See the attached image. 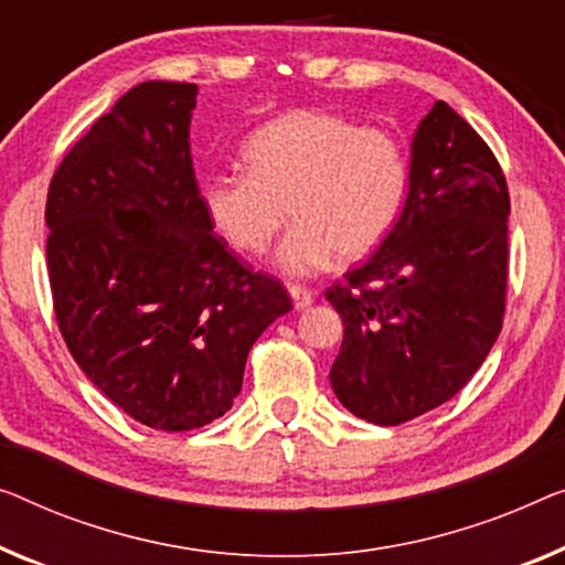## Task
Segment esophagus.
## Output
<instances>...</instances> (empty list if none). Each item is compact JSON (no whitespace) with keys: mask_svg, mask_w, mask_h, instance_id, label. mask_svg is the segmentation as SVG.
<instances>
[{"mask_svg":"<svg viewBox=\"0 0 565 565\" xmlns=\"http://www.w3.org/2000/svg\"><path fill=\"white\" fill-rule=\"evenodd\" d=\"M289 297H291V301H294V309H307L309 305H311V291L309 289H305V286H289Z\"/></svg>","mask_w":565,"mask_h":565,"instance_id":"34e87169","label":"esophagus"}]
</instances>
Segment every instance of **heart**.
Instances as JSON below:
<instances>
[{
    "instance_id": "heart-1",
    "label": "heart",
    "mask_w": 565,
    "mask_h": 565,
    "mask_svg": "<svg viewBox=\"0 0 565 565\" xmlns=\"http://www.w3.org/2000/svg\"><path fill=\"white\" fill-rule=\"evenodd\" d=\"M248 170L200 182L207 223L243 256L266 254L284 228L276 264L289 276L324 271L340 254L363 258L388 238L408 195V157L388 129L327 108H297L250 134Z\"/></svg>"
}]
</instances>
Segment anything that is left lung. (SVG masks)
<instances>
[{
    "instance_id": "1",
    "label": "left lung",
    "mask_w": 565,
    "mask_h": 565,
    "mask_svg": "<svg viewBox=\"0 0 565 565\" xmlns=\"http://www.w3.org/2000/svg\"><path fill=\"white\" fill-rule=\"evenodd\" d=\"M508 215L498 157L436 100L411 147L398 223L324 291L344 324L330 383L350 414L398 426L465 388L502 330Z\"/></svg>"
}]
</instances>
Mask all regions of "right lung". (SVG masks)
Masks as SVG:
<instances>
[{
    "instance_id": "1",
    "label": "right lung",
    "mask_w": 565,
    "mask_h": 565,
    "mask_svg": "<svg viewBox=\"0 0 565 565\" xmlns=\"http://www.w3.org/2000/svg\"><path fill=\"white\" fill-rule=\"evenodd\" d=\"M195 83L147 81L75 141L50 180L57 330L96 388L159 431L221 418L248 350L291 311L279 279L213 233L192 170Z\"/></svg>"
}]
</instances>
